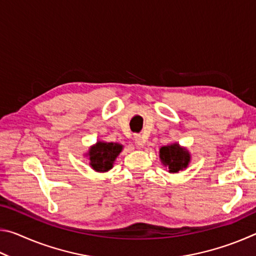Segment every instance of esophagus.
I'll return each mask as SVG.
<instances>
[{
    "label": "esophagus",
    "mask_w": 256,
    "mask_h": 256,
    "mask_svg": "<svg viewBox=\"0 0 256 256\" xmlns=\"http://www.w3.org/2000/svg\"><path fill=\"white\" fill-rule=\"evenodd\" d=\"M134 140H136V146H138V149L144 148L146 141L144 140V138H142L140 134H138V136H136V138H134Z\"/></svg>",
    "instance_id": "1"
}]
</instances>
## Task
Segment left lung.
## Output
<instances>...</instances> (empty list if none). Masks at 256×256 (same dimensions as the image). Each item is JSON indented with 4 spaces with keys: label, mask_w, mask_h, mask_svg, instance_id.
<instances>
[{
    "label": "left lung",
    "mask_w": 256,
    "mask_h": 256,
    "mask_svg": "<svg viewBox=\"0 0 256 256\" xmlns=\"http://www.w3.org/2000/svg\"><path fill=\"white\" fill-rule=\"evenodd\" d=\"M160 162L166 167L168 172L176 174L188 167L190 162V151L177 142L164 146L159 149Z\"/></svg>",
    "instance_id": "obj_1"
}]
</instances>
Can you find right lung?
Returning <instances> with one entry per match:
<instances>
[{
    "label": "right lung",
    "instance_id": "obj_1",
    "mask_svg": "<svg viewBox=\"0 0 256 256\" xmlns=\"http://www.w3.org/2000/svg\"><path fill=\"white\" fill-rule=\"evenodd\" d=\"M123 146L118 142L97 141L84 154L89 160V166L97 172H106L110 170L116 158L122 152Z\"/></svg>",
    "mask_w": 256,
    "mask_h": 256
}]
</instances>
